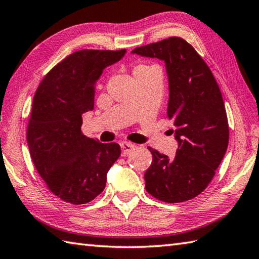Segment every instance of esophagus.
<instances>
[{
	"label": "esophagus",
	"mask_w": 259,
	"mask_h": 259,
	"mask_svg": "<svg viewBox=\"0 0 259 259\" xmlns=\"http://www.w3.org/2000/svg\"><path fill=\"white\" fill-rule=\"evenodd\" d=\"M120 148H121V154L127 155L135 149V144L131 142H120Z\"/></svg>",
	"instance_id": "1"
}]
</instances>
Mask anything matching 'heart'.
<instances>
[{
    "mask_svg": "<svg viewBox=\"0 0 259 259\" xmlns=\"http://www.w3.org/2000/svg\"><path fill=\"white\" fill-rule=\"evenodd\" d=\"M150 67H152V66H149V65H138V66L134 67V73H138V72H141V71L148 70V69H150Z\"/></svg>",
    "mask_w": 259,
    "mask_h": 259,
    "instance_id": "obj_1",
    "label": "heart"
}]
</instances>
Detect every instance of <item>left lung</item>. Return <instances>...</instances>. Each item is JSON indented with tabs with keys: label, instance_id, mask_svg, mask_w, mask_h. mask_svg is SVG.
Returning <instances> with one entry per match:
<instances>
[{
	"label": "left lung",
	"instance_id": "8db88e82",
	"mask_svg": "<svg viewBox=\"0 0 259 259\" xmlns=\"http://www.w3.org/2000/svg\"><path fill=\"white\" fill-rule=\"evenodd\" d=\"M132 53L164 61L170 92L167 115L177 127L174 159L148 146L152 162L144 174L145 189L165 203L189 201L208 186L228 148L229 124L220 88L199 54L180 37Z\"/></svg>",
	"mask_w": 259,
	"mask_h": 259
}]
</instances>
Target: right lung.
<instances>
[{
    "mask_svg": "<svg viewBox=\"0 0 259 259\" xmlns=\"http://www.w3.org/2000/svg\"><path fill=\"white\" fill-rule=\"evenodd\" d=\"M126 50H82L56 64L33 96L28 120L30 157L47 188L81 205L105 189L107 172L120 155L117 143H99L81 131L82 114L94 109L95 83Z\"/></svg>",
    "mask_w": 259,
    "mask_h": 259,
    "instance_id": "obj_1",
    "label": "right lung"
}]
</instances>
